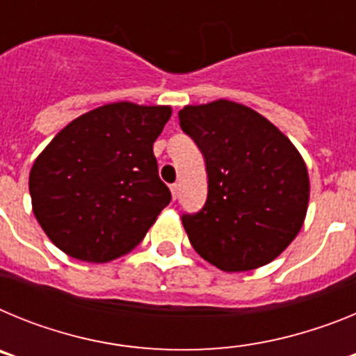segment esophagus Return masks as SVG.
<instances>
[{"label": "esophagus", "instance_id": "1", "mask_svg": "<svg viewBox=\"0 0 356 356\" xmlns=\"http://www.w3.org/2000/svg\"><path fill=\"white\" fill-rule=\"evenodd\" d=\"M171 194H172V200H176V197H178V185L176 184L171 185Z\"/></svg>", "mask_w": 356, "mask_h": 356}]
</instances>
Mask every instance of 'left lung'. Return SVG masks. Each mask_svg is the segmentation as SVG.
<instances>
[{"instance_id": "8db88e82", "label": "left lung", "mask_w": 356, "mask_h": 356, "mask_svg": "<svg viewBox=\"0 0 356 356\" xmlns=\"http://www.w3.org/2000/svg\"><path fill=\"white\" fill-rule=\"evenodd\" d=\"M178 118L209 176L203 209L181 216L193 248L226 273L273 262L307 216L310 181L300 151L264 115L228 99L187 105Z\"/></svg>"}]
</instances>
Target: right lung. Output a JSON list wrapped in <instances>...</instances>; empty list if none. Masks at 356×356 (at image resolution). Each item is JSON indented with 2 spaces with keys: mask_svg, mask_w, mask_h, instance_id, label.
Wrapping results in <instances>:
<instances>
[{
  "mask_svg": "<svg viewBox=\"0 0 356 356\" xmlns=\"http://www.w3.org/2000/svg\"><path fill=\"white\" fill-rule=\"evenodd\" d=\"M171 106L119 102L71 121L30 171L33 213L69 257L110 262L130 253L171 201L153 143Z\"/></svg>",
  "mask_w": 356,
  "mask_h": 356,
  "instance_id": "right-lung-1",
  "label": "right lung"
}]
</instances>
